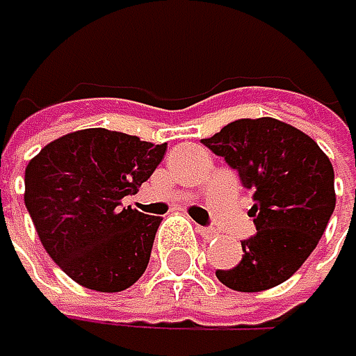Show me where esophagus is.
Masks as SVG:
<instances>
[{
    "label": "esophagus",
    "mask_w": 356,
    "mask_h": 356,
    "mask_svg": "<svg viewBox=\"0 0 356 356\" xmlns=\"http://www.w3.org/2000/svg\"><path fill=\"white\" fill-rule=\"evenodd\" d=\"M197 233L203 237V239H213L218 233L213 231V229H209V227H197Z\"/></svg>",
    "instance_id": "1"
}]
</instances>
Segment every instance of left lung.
Segmentation results:
<instances>
[{
	"mask_svg": "<svg viewBox=\"0 0 356 356\" xmlns=\"http://www.w3.org/2000/svg\"><path fill=\"white\" fill-rule=\"evenodd\" d=\"M203 145L254 193L256 235L241 241V262L216 270L237 291H262L287 281L317 248L336 207L334 168L319 145L273 117L237 119Z\"/></svg>",
	"mask_w": 356,
	"mask_h": 356,
	"instance_id": "left-lung-1",
	"label": "left lung"
}]
</instances>
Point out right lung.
I'll list each match as a JSON object with an SVG mask.
<instances>
[{
	"label": "right lung",
	"mask_w": 356,
	"mask_h": 356,
	"mask_svg": "<svg viewBox=\"0 0 356 356\" xmlns=\"http://www.w3.org/2000/svg\"><path fill=\"white\" fill-rule=\"evenodd\" d=\"M168 145L104 127L46 145L24 170V205L50 258L79 285L123 291L147 270L159 216L123 207Z\"/></svg>",
	"instance_id": "1"
}]
</instances>
